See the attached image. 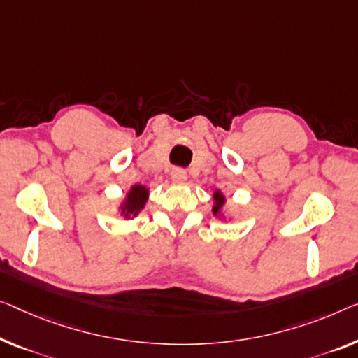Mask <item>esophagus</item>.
<instances>
[{
    "label": "esophagus",
    "mask_w": 358,
    "mask_h": 358,
    "mask_svg": "<svg viewBox=\"0 0 358 358\" xmlns=\"http://www.w3.org/2000/svg\"><path fill=\"white\" fill-rule=\"evenodd\" d=\"M170 177H172L173 181H177V183H181V181H185L186 178H188V175H186L183 169H173L172 173H170Z\"/></svg>",
    "instance_id": "esophagus-1"
}]
</instances>
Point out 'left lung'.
Returning a JSON list of instances; mask_svg holds the SVG:
<instances>
[{
	"instance_id": "1",
	"label": "left lung",
	"mask_w": 358,
	"mask_h": 358,
	"mask_svg": "<svg viewBox=\"0 0 358 358\" xmlns=\"http://www.w3.org/2000/svg\"><path fill=\"white\" fill-rule=\"evenodd\" d=\"M223 206H225V196L222 194V191L217 189L215 193H213V209H212L213 215L220 217V215H222Z\"/></svg>"
}]
</instances>
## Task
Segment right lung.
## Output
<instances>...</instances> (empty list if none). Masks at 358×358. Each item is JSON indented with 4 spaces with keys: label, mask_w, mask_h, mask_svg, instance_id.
<instances>
[{
    "label": "right lung",
    "mask_w": 358,
    "mask_h": 358,
    "mask_svg": "<svg viewBox=\"0 0 358 358\" xmlns=\"http://www.w3.org/2000/svg\"><path fill=\"white\" fill-rule=\"evenodd\" d=\"M149 189L143 185H133L130 191H128L125 196V201L122 202L120 212L125 218L136 217L143 209H145V204L148 201Z\"/></svg>",
    "instance_id": "add662e5"
}]
</instances>
